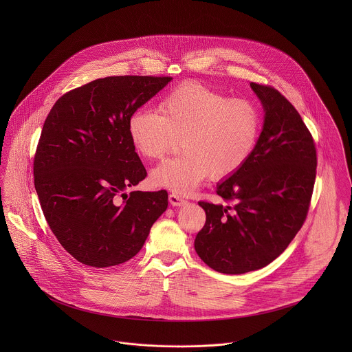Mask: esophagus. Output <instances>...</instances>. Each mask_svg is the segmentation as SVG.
<instances>
[{
    "mask_svg": "<svg viewBox=\"0 0 352 352\" xmlns=\"http://www.w3.org/2000/svg\"><path fill=\"white\" fill-rule=\"evenodd\" d=\"M169 203L172 206H183V204L187 203V201L184 198H182L179 194L172 192V194H169Z\"/></svg>",
    "mask_w": 352,
    "mask_h": 352,
    "instance_id": "34e87169",
    "label": "esophagus"
}]
</instances>
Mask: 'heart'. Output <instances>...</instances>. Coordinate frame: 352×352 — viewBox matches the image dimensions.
I'll list each match as a JSON object with an SVG mask.
<instances>
[{
	"label": "heart",
	"instance_id": "1",
	"mask_svg": "<svg viewBox=\"0 0 352 352\" xmlns=\"http://www.w3.org/2000/svg\"><path fill=\"white\" fill-rule=\"evenodd\" d=\"M261 129L253 101L229 98L198 82H184L158 102V113L140 108L127 123L137 151L149 160L168 154L182 140L183 154L151 172L157 187L177 194L194 191L208 176L223 180L251 158Z\"/></svg>",
	"mask_w": 352,
	"mask_h": 352
}]
</instances>
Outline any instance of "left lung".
<instances>
[{
    "mask_svg": "<svg viewBox=\"0 0 352 352\" xmlns=\"http://www.w3.org/2000/svg\"><path fill=\"white\" fill-rule=\"evenodd\" d=\"M263 102V131L248 162L217 187L225 204L201 201L206 223L195 251L212 270L245 274L265 267L306 219L317 151L296 107L271 85L251 82Z\"/></svg>",
    "mask_w": 352,
    "mask_h": 352,
    "instance_id": "left-lung-1",
    "label": "left lung"
}]
</instances>
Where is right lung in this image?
I'll return each mask as SVG.
<instances>
[{"mask_svg":"<svg viewBox=\"0 0 352 352\" xmlns=\"http://www.w3.org/2000/svg\"><path fill=\"white\" fill-rule=\"evenodd\" d=\"M172 77L113 76L72 89L52 105L34 157V183L59 244L91 267L134 257L168 207V192L124 190L146 177L129 118Z\"/></svg>","mask_w":352,"mask_h":352,"instance_id":"1","label":"right lung"}]
</instances>
